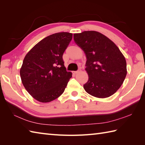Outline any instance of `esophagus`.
I'll use <instances>...</instances> for the list:
<instances>
[{"mask_svg":"<svg viewBox=\"0 0 145 145\" xmlns=\"http://www.w3.org/2000/svg\"><path fill=\"white\" fill-rule=\"evenodd\" d=\"M81 72V70L79 69V70H77V71H75V72H73V73H75V74H76V73H79V72Z\"/></svg>","mask_w":145,"mask_h":145,"instance_id":"1","label":"esophagus"}]
</instances>
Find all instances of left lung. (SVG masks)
I'll return each instance as SVG.
<instances>
[{
  "instance_id": "1",
  "label": "left lung",
  "mask_w": 145,
  "mask_h": 145,
  "mask_svg": "<svg viewBox=\"0 0 145 145\" xmlns=\"http://www.w3.org/2000/svg\"><path fill=\"white\" fill-rule=\"evenodd\" d=\"M73 39L86 55L85 70L88 80L85 90L92 96H112L123 83L127 73L125 58L115 43L102 33L84 31L74 33Z\"/></svg>"
}]
</instances>
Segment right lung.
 <instances>
[{
  "mask_svg": "<svg viewBox=\"0 0 145 145\" xmlns=\"http://www.w3.org/2000/svg\"><path fill=\"white\" fill-rule=\"evenodd\" d=\"M72 39L71 33H54L25 55L20 70L21 80L36 100L48 103L63 93L72 73L67 72L62 56Z\"/></svg>",
  "mask_w": 145,
  "mask_h": 145,
  "instance_id": "add662e5",
  "label": "right lung"
}]
</instances>
